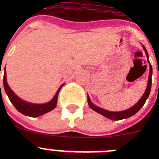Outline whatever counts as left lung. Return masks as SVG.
Returning <instances> with one entry per match:
<instances>
[{
    "instance_id": "8db88e82",
    "label": "left lung",
    "mask_w": 159,
    "mask_h": 159,
    "mask_svg": "<svg viewBox=\"0 0 159 159\" xmlns=\"http://www.w3.org/2000/svg\"><path fill=\"white\" fill-rule=\"evenodd\" d=\"M143 47L144 51H145V54H146L147 56V60H148V62L149 63V75H148V84H147L146 90H145V93L143 94V95L142 96V98H140V100L137 102L134 105H133L132 107L129 108V109H126L124 111H107L104 108H100L98 106H96L95 105L91 102V99H90L89 95L88 94V103H89V105L90 108L92 110H94V111L98 112V113L101 114L103 116L106 117V118H109L111 120H113V121H118V120L125 119V118H128L129 117L132 116L134 114L137 113L141 108L143 107V105H145V102L148 99L149 94H150L151 91V88H152V65L150 64L148 60V54L147 52V50L145 48V46L142 45Z\"/></svg>"
}]
</instances>
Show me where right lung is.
<instances>
[{"instance_id":"right-lung-1","label":"right lung","mask_w":159,"mask_h":159,"mask_svg":"<svg viewBox=\"0 0 159 159\" xmlns=\"http://www.w3.org/2000/svg\"><path fill=\"white\" fill-rule=\"evenodd\" d=\"M3 82H4V91H5L7 95L8 96L9 100L11 101L12 105L15 107L16 109L19 112H20L21 114H23V115H26V116L33 117V118L44 115V114L51 111V110H53L55 108L56 105H57V97H58L59 91H60L61 89L64 86V84L60 86V88H59L58 90L57 91L56 94H54L53 98L51 99L50 102L44 104H34L22 100V99L20 98L18 96L16 95L15 93L11 89V88L9 87L8 84H7V82L5 68H4Z\"/></svg>"}]
</instances>
